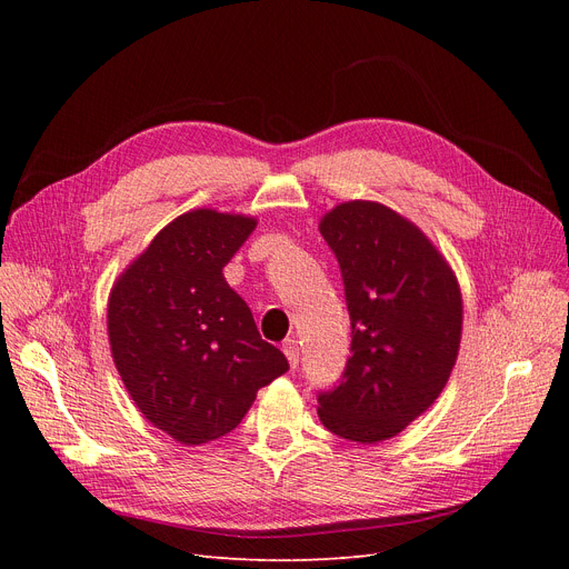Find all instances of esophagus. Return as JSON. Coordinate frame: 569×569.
<instances>
[{"instance_id": "esophagus-1", "label": "esophagus", "mask_w": 569, "mask_h": 569, "mask_svg": "<svg viewBox=\"0 0 569 569\" xmlns=\"http://www.w3.org/2000/svg\"><path fill=\"white\" fill-rule=\"evenodd\" d=\"M283 355L288 357L290 369H295L297 365H300V348H297V341H295V339H286V341H283Z\"/></svg>"}]
</instances>
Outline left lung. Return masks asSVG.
<instances>
[{
	"mask_svg": "<svg viewBox=\"0 0 569 569\" xmlns=\"http://www.w3.org/2000/svg\"><path fill=\"white\" fill-rule=\"evenodd\" d=\"M318 230L339 260L352 327L343 380L318 397V417L346 440L376 445L427 412L450 380L461 288L431 239L382 202H339Z\"/></svg>",
	"mask_w": 569,
	"mask_h": 569,
	"instance_id": "obj_1",
	"label": "left lung"
}]
</instances>
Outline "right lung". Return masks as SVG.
<instances>
[{
    "label": "right lung",
    "instance_id": "add662e5",
    "mask_svg": "<svg viewBox=\"0 0 569 569\" xmlns=\"http://www.w3.org/2000/svg\"><path fill=\"white\" fill-rule=\"evenodd\" d=\"M256 223L191 209L159 230L110 288L112 362L144 420L182 445L230 433L260 387L288 371L223 277Z\"/></svg>",
    "mask_w": 569,
    "mask_h": 569
}]
</instances>
